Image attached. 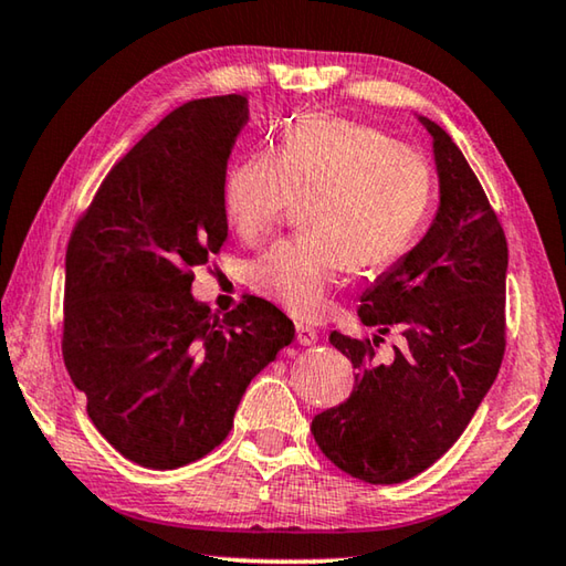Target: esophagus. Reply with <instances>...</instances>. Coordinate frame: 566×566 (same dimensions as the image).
<instances>
[{
    "instance_id": "1",
    "label": "esophagus",
    "mask_w": 566,
    "mask_h": 566,
    "mask_svg": "<svg viewBox=\"0 0 566 566\" xmlns=\"http://www.w3.org/2000/svg\"><path fill=\"white\" fill-rule=\"evenodd\" d=\"M319 339V332L310 327V324H296V342L302 344V347H310V344H314Z\"/></svg>"
}]
</instances>
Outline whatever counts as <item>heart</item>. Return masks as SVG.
Returning <instances> with one entry per match:
<instances>
[{"label": "heart", "mask_w": 566, "mask_h": 566, "mask_svg": "<svg viewBox=\"0 0 566 566\" xmlns=\"http://www.w3.org/2000/svg\"><path fill=\"white\" fill-rule=\"evenodd\" d=\"M434 195L427 157L369 124L310 114L284 132L276 155L229 169L224 212L256 242L294 199H306L304 237L272 244L249 264V284L296 317L327 312L329 292L352 270L397 262L424 224Z\"/></svg>", "instance_id": "heart-1"}]
</instances>
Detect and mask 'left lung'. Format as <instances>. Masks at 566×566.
I'll return each instance as SVG.
<instances>
[{
    "label": "left lung",
    "instance_id": "left-lung-1",
    "mask_svg": "<svg viewBox=\"0 0 566 566\" xmlns=\"http://www.w3.org/2000/svg\"><path fill=\"white\" fill-rule=\"evenodd\" d=\"M417 119L432 137L439 209L357 310L379 334L399 327L405 347L381 364L369 339L332 332L357 387L312 421L327 459L369 484H397L432 467L467 429L504 357V229L452 137Z\"/></svg>",
    "mask_w": 566,
    "mask_h": 566
}]
</instances>
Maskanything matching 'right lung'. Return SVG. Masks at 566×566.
Listing matches in <instances>:
<instances>
[{"label": "right lung", "mask_w": 566, "mask_h": 566, "mask_svg": "<svg viewBox=\"0 0 566 566\" xmlns=\"http://www.w3.org/2000/svg\"><path fill=\"white\" fill-rule=\"evenodd\" d=\"M247 97L195 99L112 167L64 262V364L99 434L177 469L224 442L244 391L294 324L260 296L217 317L191 270L227 242L224 179Z\"/></svg>", "instance_id": "right-lung-1"}]
</instances>
